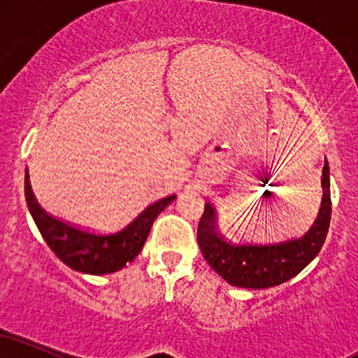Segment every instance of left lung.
Wrapping results in <instances>:
<instances>
[{
	"label": "left lung",
	"instance_id": "8db88e82",
	"mask_svg": "<svg viewBox=\"0 0 358 358\" xmlns=\"http://www.w3.org/2000/svg\"><path fill=\"white\" fill-rule=\"evenodd\" d=\"M323 200L318 219L311 229L299 239H289L273 244H254L224 239L217 232L215 213L210 203H205L202 219L196 229V241L205 261L229 285L248 289L278 286L294 278L310 264L323 248L331 219L330 196V168L324 159Z\"/></svg>",
	"mask_w": 358,
	"mask_h": 358
}]
</instances>
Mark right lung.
<instances>
[{
    "label": "right lung",
    "mask_w": 358,
    "mask_h": 358,
    "mask_svg": "<svg viewBox=\"0 0 358 358\" xmlns=\"http://www.w3.org/2000/svg\"><path fill=\"white\" fill-rule=\"evenodd\" d=\"M24 196L28 210L48 248L69 268L87 274L114 273L133 261L141 252L156 217L175 200V195H170L150 205L122 231L96 232L80 229L45 212L31 192L28 170L24 173Z\"/></svg>",
    "instance_id": "obj_1"
}]
</instances>
